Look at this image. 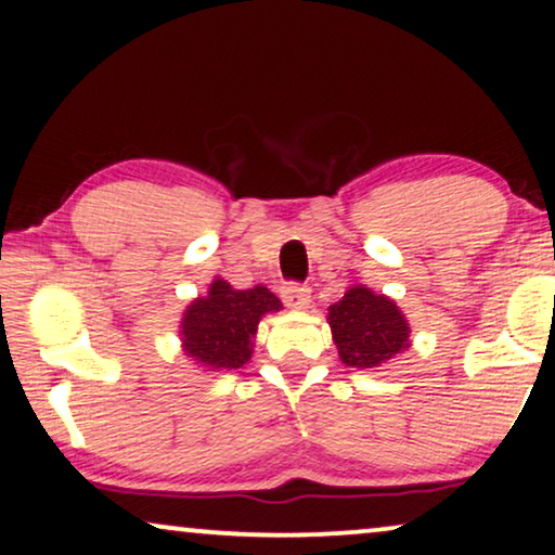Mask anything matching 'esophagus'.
<instances>
[{"mask_svg":"<svg viewBox=\"0 0 555 555\" xmlns=\"http://www.w3.org/2000/svg\"><path fill=\"white\" fill-rule=\"evenodd\" d=\"M281 299L288 306V309H306L311 301L309 286L299 284V281H288L286 286H281Z\"/></svg>","mask_w":555,"mask_h":555,"instance_id":"34e87169","label":"esophagus"}]
</instances>
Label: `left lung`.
<instances>
[{
  "label": "left lung",
  "mask_w": 555,
  "mask_h": 555,
  "mask_svg": "<svg viewBox=\"0 0 555 555\" xmlns=\"http://www.w3.org/2000/svg\"><path fill=\"white\" fill-rule=\"evenodd\" d=\"M328 326L346 366L374 369L409 346V324L391 299L353 286L328 306Z\"/></svg>",
  "instance_id": "obj_1"
}]
</instances>
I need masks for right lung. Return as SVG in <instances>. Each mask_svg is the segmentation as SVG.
Returning a JSON list of instances; mask_svg holds the SVG:
<instances>
[{
  "instance_id": "add662e5",
  "label": "right lung",
  "mask_w": 555,
  "mask_h": 555,
  "mask_svg": "<svg viewBox=\"0 0 555 555\" xmlns=\"http://www.w3.org/2000/svg\"><path fill=\"white\" fill-rule=\"evenodd\" d=\"M279 309L281 301L269 288L256 286L236 292L224 279H217L209 296L189 306L181 321L186 357L209 369L244 366L251 359V336L259 319Z\"/></svg>"
}]
</instances>
